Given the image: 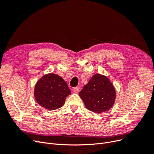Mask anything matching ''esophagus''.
Instances as JSON below:
<instances>
[{
  "mask_svg": "<svg viewBox=\"0 0 154 154\" xmlns=\"http://www.w3.org/2000/svg\"><path fill=\"white\" fill-rule=\"evenodd\" d=\"M73 91H74L75 93H77L79 91V87H75L73 88Z\"/></svg>",
  "mask_w": 154,
  "mask_h": 154,
  "instance_id": "obj_1",
  "label": "esophagus"
}]
</instances>
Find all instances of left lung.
Returning <instances> with one entry per match:
<instances>
[{"label": "left lung", "instance_id": "1", "mask_svg": "<svg viewBox=\"0 0 154 154\" xmlns=\"http://www.w3.org/2000/svg\"><path fill=\"white\" fill-rule=\"evenodd\" d=\"M79 95L88 109L100 113L108 111L113 106L116 91L113 85L106 76L96 74L84 86Z\"/></svg>", "mask_w": 154, "mask_h": 154}]
</instances>
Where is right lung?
<instances>
[{"label":"right lung","instance_id":"1","mask_svg":"<svg viewBox=\"0 0 154 154\" xmlns=\"http://www.w3.org/2000/svg\"><path fill=\"white\" fill-rule=\"evenodd\" d=\"M71 91L64 80L54 73L43 76L35 84L34 97L38 103L49 110L63 106Z\"/></svg>","mask_w":154,"mask_h":154}]
</instances>
